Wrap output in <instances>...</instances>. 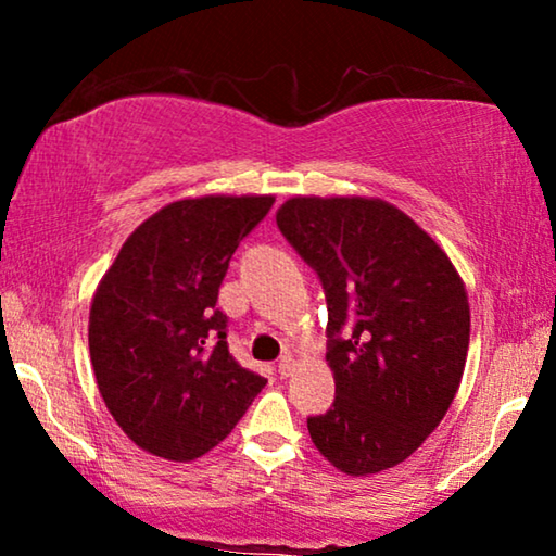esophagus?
Listing matches in <instances>:
<instances>
[{"label":"esophagus","instance_id":"1","mask_svg":"<svg viewBox=\"0 0 556 556\" xmlns=\"http://www.w3.org/2000/svg\"><path fill=\"white\" fill-rule=\"evenodd\" d=\"M291 371H293V356L283 354V356H280V362H278V375L286 379V377H291Z\"/></svg>","mask_w":556,"mask_h":556}]
</instances>
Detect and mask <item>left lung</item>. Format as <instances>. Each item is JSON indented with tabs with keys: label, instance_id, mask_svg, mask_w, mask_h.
<instances>
[{
	"label": "left lung",
	"instance_id": "left-lung-1",
	"mask_svg": "<svg viewBox=\"0 0 556 556\" xmlns=\"http://www.w3.org/2000/svg\"><path fill=\"white\" fill-rule=\"evenodd\" d=\"M278 230L324 286L337 397L308 417L314 445L349 476L409 458L458 392L470 308L451 257L405 212L364 197H293Z\"/></svg>",
	"mask_w": 556,
	"mask_h": 556
}]
</instances>
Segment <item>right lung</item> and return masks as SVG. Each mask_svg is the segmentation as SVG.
Wrapping results in <instances>:
<instances>
[{"mask_svg": "<svg viewBox=\"0 0 556 556\" xmlns=\"http://www.w3.org/2000/svg\"><path fill=\"white\" fill-rule=\"evenodd\" d=\"M273 197H200L136 227L90 306L98 390L143 451L194 460L230 435L268 379L235 362L217 295Z\"/></svg>", "mask_w": 556, "mask_h": 556, "instance_id": "obj_1", "label": "right lung"}]
</instances>
